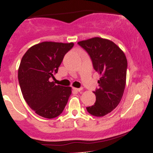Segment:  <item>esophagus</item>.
I'll return each instance as SVG.
<instances>
[{"label": "esophagus", "instance_id": "1", "mask_svg": "<svg viewBox=\"0 0 153 153\" xmlns=\"http://www.w3.org/2000/svg\"><path fill=\"white\" fill-rule=\"evenodd\" d=\"M73 89L76 91H80L82 90V88H74Z\"/></svg>", "mask_w": 153, "mask_h": 153}]
</instances>
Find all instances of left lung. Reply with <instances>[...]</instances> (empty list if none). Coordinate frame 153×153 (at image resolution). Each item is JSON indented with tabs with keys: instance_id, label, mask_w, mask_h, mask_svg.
Wrapping results in <instances>:
<instances>
[{
	"instance_id": "8db88e82",
	"label": "left lung",
	"mask_w": 153,
	"mask_h": 153,
	"mask_svg": "<svg viewBox=\"0 0 153 153\" xmlns=\"http://www.w3.org/2000/svg\"><path fill=\"white\" fill-rule=\"evenodd\" d=\"M87 52L93 67L100 74L94 105L87 107L91 115L103 117L119 105L126 84L127 61L119 46L108 39L94 37L79 41Z\"/></svg>"
}]
</instances>
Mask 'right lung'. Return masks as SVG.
<instances>
[{"instance_id":"right-lung-1","label":"right lung","mask_w":153,"mask_h":153,"mask_svg":"<svg viewBox=\"0 0 153 153\" xmlns=\"http://www.w3.org/2000/svg\"><path fill=\"white\" fill-rule=\"evenodd\" d=\"M74 43L44 41L28 48L20 64L18 78L25 101L43 117L60 115L71 94V87L56 85L50 79L58 72Z\"/></svg>"}]
</instances>
